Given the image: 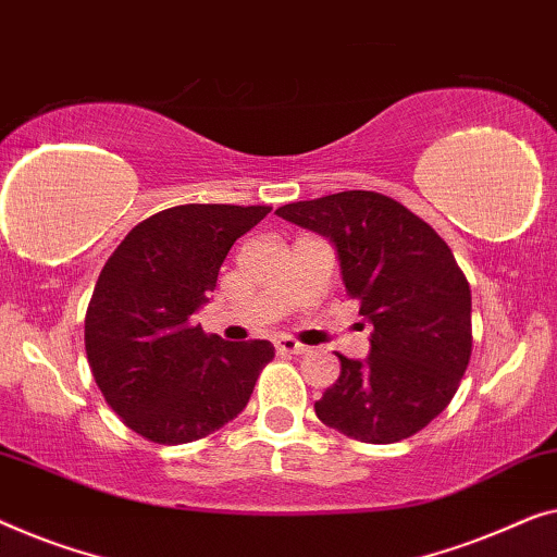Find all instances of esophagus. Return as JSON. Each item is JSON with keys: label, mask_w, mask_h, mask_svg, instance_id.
<instances>
[{"label": "esophagus", "mask_w": 557, "mask_h": 557, "mask_svg": "<svg viewBox=\"0 0 557 557\" xmlns=\"http://www.w3.org/2000/svg\"><path fill=\"white\" fill-rule=\"evenodd\" d=\"M275 350L280 356H300L308 350V346H302V343H297L295 338H287V335H282V338H275Z\"/></svg>", "instance_id": "34e87169"}]
</instances>
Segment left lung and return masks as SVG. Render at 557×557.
<instances>
[{
    "label": "left lung",
    "mask_w": 557,
    "mask_h": 557,
    "mask_svg": "<svg viewBox=\"0 0 557 557\" xmlns=\"http://www.w3.org/2000/svg\"><path fill=\"white\" fill-rule=\"evenodd\" d=\"M338 249L346 293L373 325L371 354H338L341 375L315 413L366 444L421 432L457 394L472 356V289L451 249L396 199L341 191L277 209Z\"/></svg>",
    "instance_id": "1"
}]
</instances>
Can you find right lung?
<instances>
[{"label": "right lung", "instance_id": "right-lung-1", "mask_svg": "<svg viewBox=\"0 0 557 557\" xmlns=\"http://www.w3.org/2000/svg\"><path fill=\"white\" fill-rule=\"evenodd\" d=\"M272 207L182 203L144 219L108 257L85 312V354L106 404L153 444H186L245 409L270 341L226 343L191 315L226 252Z\"/></svg>", "mask_w": 557, "mask_h": 557}]
</instances>
